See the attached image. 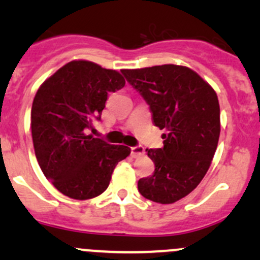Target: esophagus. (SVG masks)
Returning a JSON list of instances; mask_svg holds the SVG:
<instances>
[{"mask_svg": "<svg viewBox=\"0 0 260 260\" xmlns=\"http://www.w3.org/2000/svg\"><path fill=\"white\" fill-rule=\"evenodd\" d=\"M131 154H132L133 157H140L145 154V150H144V148L138 145V147L131 148Z\"/></svg>", "mask_w": 260, "mask_h": 260, "instance_id": "obj_1", "label": "esophagus"}]
</instances>
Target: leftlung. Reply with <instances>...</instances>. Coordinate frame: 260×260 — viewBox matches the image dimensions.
Listing matches in <instances>:
<instances>
[{
    "instance_id": "left-lung-1",
    "label": "left lung",
    "mask_w": 260,
    "mask_h": 260,
    "mask_svg": "<svg viewBox=\"0 0 260 260\" xmlns=\"http://www.w3.org/2000/svg\"><path fill=\"white\" fill-rule=\"evenodd\" d=\"M122 73L147 101L155 126L166 131L162 148L147 149L155 171L138 181L139 193L161 204L180 201L201 183L215 154L220 136L216 92L184 66H154Z\"/></svg>"
}]
</instances>
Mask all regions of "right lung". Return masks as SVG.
I'll list each match as a JSON object with an SVG mask.
<instances>
[{"label": "right lung", "instance_id": "obj_1", "mask_svg": "<svg viewBox=\"0 0 260 260\" xmlns=\"http://www.w3.org/2000/svg\"><path fill=\"white\" fill-rule=\"evenodd\" d=\"M126 80L115 70L90 61H71L38 89L31 106L35 156L45 177L62 194L85 201L109 187L116 165L131 154L88 134L100 121L109 92Z\"/></svg>", "mask_w": 260, "mask_h": 260}]
</instances>
